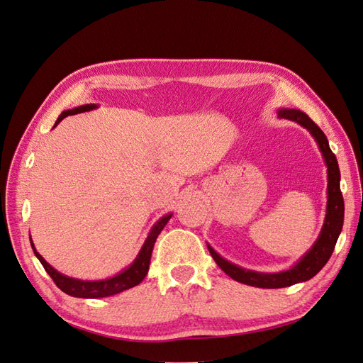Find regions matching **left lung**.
Listing matches in <instances>:
<instances>
[{
    "instance_id": "1",
    "label": "left lung",
    "mask_w": 363,
    "mask_h": 363,
    "mask_svg": "<svg viewBox=\"0 0 363 363\" xmlns=\"http://www.w3.org/2000/svg\"><path fill=\"white\" fill-rule=\"evenodd\" d=\"M278 116L301 124L315 139L328 166V206L325 224L321 227V232L311 250L296 264L283 272L264 274L244 269V267H239L230 262H227L211 245H208L211 256L227 275L238 281V283L260 289H283L298 283H303V281L311 279L314 275H317L321 271V267L330 259L344 223V199L340 189V167L337 157L330 151L325 133L320 130V127L310 116L298 109H281L278 111Z\"/></svg>"
}]
</instances>
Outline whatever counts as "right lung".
<instances>
[{
	"label": "right lung",
	"instance_id": "right-lung-1",
	"mask_svg": "<svg viewBox=\"0 0 363 363\" xmlns=\"http://www.w3.org/2000/svg\"><path fill=\"white\" fill-rule=\"evenodd\" d=\"M91 109H96V104H84L74 107L72 111H65L62 112L55 125H58L61 121L69 116V115H76V113H82V112H88ZM172 213H167V216L161 217L151 229L150 235H147L143 247L140 248L138 257L134 259V262L124 269L121 274L107 278V279H99V281H84V279H76V278H70L65 277L62 274H60L57 269L53 267L37 252L33 240H31V247L34 250L35 257L40 260V263L43 264L45 271L49 274V277L53 279V283L58 286V289H61L64 293L70 294V296L74 298H86V299H97V298H106V296H113L116 293H121L124 290H128L134 286L140 284L143 278L147 274V269H150V262H151V254H152V248L155 240L158 238V235L161 233V230L164 229V225L167 224V221L170 220Z\"/></svg>",
	"mask_w": 363,
	"mask_h": 363
}]
</instances>
